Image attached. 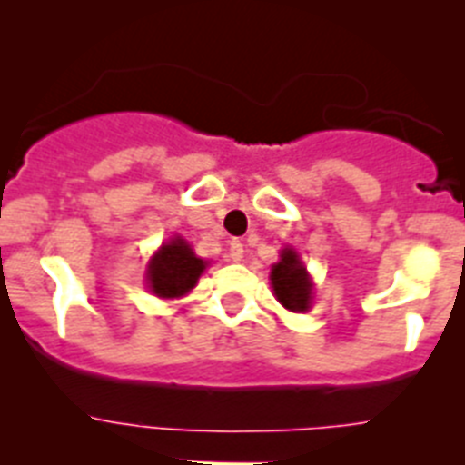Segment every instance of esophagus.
Listing matches in <instances>:
<instances>
[{"label":"esophagus","mask_w":465,"mask_h":465,"mask_svg":"<svg viewBox=\"0 0 465 465\" xmlns=\"http://www.w3.org/2000/svg\"><path fill=\"white\" fill-rule=\"evenodd\" d=\"M228 258L235 262H240L242 258H244V244H242L240 240H232L228 244Z\"/></svg>","instance_id":"34e87169"}]
</instances>
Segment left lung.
<instances>
[{
  "label": "left lung",
  "instance_id": "left-lung-1",
  "mask_svg": "<svg viewBox=\"0 0 465 465\" xmlns=\"http://www.w3.org/2000/svg\"><path fill=\"white\" fill-rule=\"evenodd\" d=\"M270 282H272L274 298H277L286 310H310L314 283H312L307 268L302 265V261H300L298 252H293V249H283L282 256H279V262L272 265Z\"/></svg>",
  "mask_w": 465,
  "mask_h": 465
}]
</instances>
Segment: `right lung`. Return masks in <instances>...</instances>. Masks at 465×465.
Wrapping results in <instances>:
<instances>
[{
    "mask_svg": "<svg viewBox=\"0 0 465 465\" xmlns=\"http://www.w3.org/2000/svg\"><path fill=\"white\" fill-rule=\"evenodd\" d=\"M207 268V261L197 258L186 240L172 237L151 256L146 283L158 298H182L195 289L197 279Z\"/></svg>",
    "mask_w": 465,
    "mask_h": 465,
    "instance_id": "add662e5",
    "label": "right lung"
}]
</instances>
